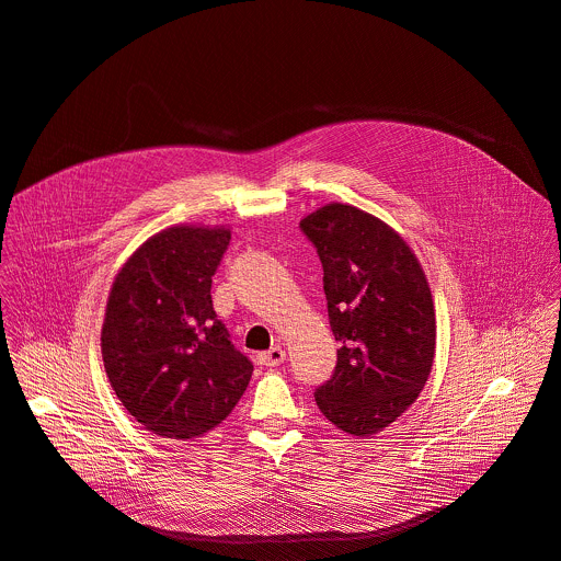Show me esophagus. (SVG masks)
<instances>
[{
    "label": "esophagus",
    "mask_w": 561,
    "mask_h": 561,
    "mask_svg": "<svg viewBox=\"0 0 561 561\" xmlns=\"http://www.w3.org/2000/svg\"><path fill=\"white\" fill-rule=\"evenodd\" d=\"M285 360V350L283 347H272L270 352H263V354H259V363L261 365H265V367H278L280 363Z\"/></svg>",
    "instance_id": "1"
}]
</instances>
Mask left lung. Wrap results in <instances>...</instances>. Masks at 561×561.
<instances>
[{
	"label": "left lung",
	"mask_w": 561,
	"mask_h": 561,
	"mask_svg": "<svg viewBox=\"0 0 561 561\" xmlns=\"http://www.w3.org/2000/svg\"><path fill=\"white\" fill-rule=\"evenodd\" d=\"M322 263L329 324L341 343L313 398L341 431L369 437L424 389L435 358V309L424 270L378 216L327 203L300 220Z\"/></svg>",
	"instance_id": "1"
}]
</instances>
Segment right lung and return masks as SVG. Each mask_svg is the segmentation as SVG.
Listing matches in <instances>:
<instances>
[{"mask_svg": "<svg viewBox=\"0 0 561 561\" xmlns=\"http://www.w3.org/2000/svg\"><path fill=\"white\" fill-rule=\"evenodd\" d=\"M226 226H172L124 263L110 287L101 356L112 391L154 435L201 437L226 420L252 378L211 307Z\"/></svg>", "mask_w": 561, "mask_h": 561, "instance_id": "right-lung-1", "label": "right lung"}]
</instances>
